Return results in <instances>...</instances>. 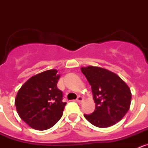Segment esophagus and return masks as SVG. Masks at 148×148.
I'll list each match as a JSON object with an SVG mask.
<instances>
[{"label":"esophagus","mask_w":148,"mask_h":148,"mask_svg":"<svg viewBox=\"0 0 148 148\" xmlns=\"http://www.w3.org/2000/svg\"><path fill=\"white\" fill-rule=\"evenodd\" d=\"M76 101H78V103H82L84 101V99H83V97H82V96H78V98H77V99H76Z\"/></svg>","instance_id":"esophagus-1"}]
</instances>
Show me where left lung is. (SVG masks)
I'll return each mask as SVG.
<instances>
[{
	"label": "left lung",
	"mask_w": 148,
	"mask_h": 148,
	"mask_svg": "<svg viewBox=\"0 0 148 148\" xmlns=\"http://www.w3.org/2000/svg\"><path fill=\"white\" fill-rule=\"evenodd\" d=\"M91 85L95 111L84 115L94 126L104 128L121 120L129 110L131 103L130 87L117 74L99 66L81 68Z\"/></svg>",
	"instance_id": "obj_1"
}]
</instances>
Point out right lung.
Returning <instances> with one entry per match:
<instances>
[{"mask_svg":"<svg viewBox=\"0 0 148 148\" xmlns=\"http://www.w3.org/2000/svg\"><path fill=\"white\" fill-rule=\"evenodd\" d=\"M49 70L33 75L23 84L15 99L17 113L30 127L45 130L54 126L63 115L66 102L57 87L60 75Z\"/></svg>","mask_w":148,"mask_h":148,"instance_id":"right-lung-1","label":"right lung"}]
</instances>
